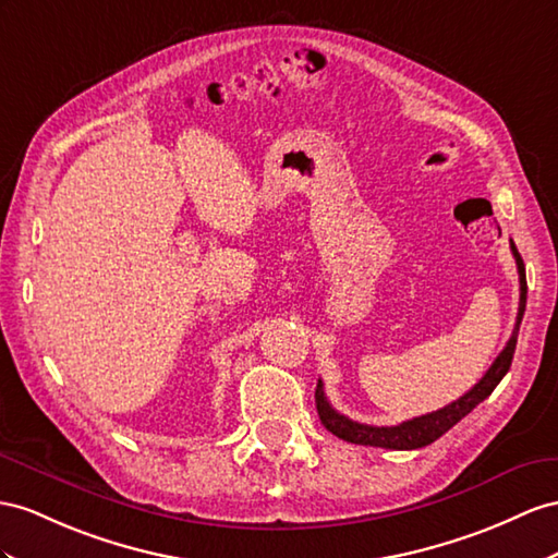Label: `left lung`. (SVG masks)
Wrapping results in <instances>:
<instances>
[{"label":"left lung","instance_id":"1","mask_svg":"<svg viewBox=\"0 0 558 558\" xmlns=\"http://www.w3.org/2000/svg\"><path fill=\"white\" fill-rule=\"evenodd\" d=\"M511 252L513 259H517L519 268V282H521V299H519V313H517V327L507 341V347L502 353L497 355L495 363L488 367V373L481 377L474 389L466 391L462 398H457L450 405L440 408L436 412H428V415L408 420L403 424L396 426H373V424H361L353 422L349 417L337 412L330 401L325 398L323 391V381L318 379L316 387V408H318V417L327 432H332L337 438L355 442V446H373V448H387V450H417L434 442L442 434L452 428L462 417H466L471 410H474L478 403H483L488 398L502 377L509 373L511 361H513V349H517V339H519V325L523 320V311H525V296H527V282H525V266L517 245L511 242Z\"/></svg>","mask_w":558,"mask_h":558}]
</instances>
